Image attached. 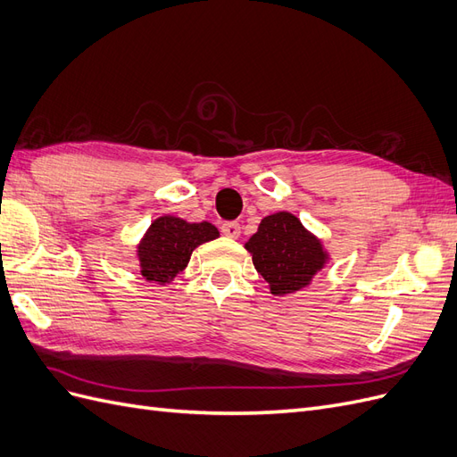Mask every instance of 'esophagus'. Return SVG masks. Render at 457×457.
Returning <instances> with one entry per match:
<instances>
[{
  "label": "esophagus",
  "instance_id": "34e87169",
  "mask_svg": "<svg viewBox=\"0 0 457 457\" xmlns=\"http://www.w3.org/2000/svg\"><path fill=\"white\" fill-rule=\"evenodd\" d=\"M220 230H223V234L228 238H238L240 237V225L238 223H225L223 227H220Z\"/></svg>",
  "mask_w": 457,
  "mask_h": 457
}]
</instances>
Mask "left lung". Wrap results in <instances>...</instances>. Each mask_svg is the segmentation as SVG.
Returning a JSON list of instances; mask_svg holds the SVG:
<instances>
[{"mask_svg": "<svg viewBox=\"0 0 457 457\" xmlns=\"http://www.w3.org/2000/svg\"><path fill=\"white\" fill-rule=\"evenodd\" d=\"M244 247L276 297L309 287L314 276L329 262L322 240L289 212L262 217L257 232Z\"/></svg>", "mask_w": 457, "mask_h": 457, "instance_id": "obj_1", "label": "left lung"}]
</instances>
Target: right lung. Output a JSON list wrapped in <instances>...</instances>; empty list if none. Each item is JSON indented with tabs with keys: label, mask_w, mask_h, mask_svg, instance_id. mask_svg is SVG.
Instances as JSON below:
<instances>
[{
	"label": "right lung",
	"mask_w": 457,
	"mask_h": 457,
	"mask_svg": "<svg viewBox=\"0 0 457 457\" xmlns=\"http://www.w3.org/2000/svg\"><path fill=\"white\" fill-rule=\"evenodd\" d=\"M215 238H219V230L207 220L188 223L175 215L154 219L137 244L141 276L150 284H171L187 269L192 252Z\"/></svg>",
	"instance_id": "obj_1"
}]
</instances>
